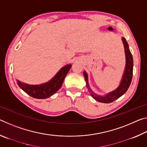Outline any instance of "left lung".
<instances>
[{"label": "left lung", "instance_id": "8db88e82", "mask_svg": "<svg viewBox=\"0 0 147 147\" xmlns=\"http://www.w3.org/2000/svg\"><path fill=\"white\" fill-rule=\"evenodd\" d=\"M123 41L124 44V50H125L126 64L125 71H124V73L123 77V79H122L121 82L120 84V85L118 87V88H117L115 91L111 92V93H108L104 96H98L95 93H94L93 92L91 91V89L89 86L88 74H86L85 71L84 72V76L86 82L87 88L89 89V91H90L91 96H93L96 100L100 102L110 103L112 102L113 101H115L126 93L131 84L133 75V58L132 55H131L130 51V49H129L128 44L127 43V41H126V39L124 38H123Z\"/></svg>", "mask_w": 147, "mask_h": 147}]
</instances>
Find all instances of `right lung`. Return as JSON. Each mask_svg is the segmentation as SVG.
I'll return each instance as SVG.
<instances>
[{"mask_svg": "<svg viewBox=\"0 0 147 147\" xmlns=\"http://www.w3.org/2000/svg\"><path fill=\"white\" fill-rule=\"evenodd\" d=\"M71 67V65H65L51 81L41 85H28L22 83L19 80H17V84L25 93L32 97L38 99L48 98L60 89L64 79Z\"/></svg>", "mask_w": 147, "mask_h": 147, "instance_id": "obj_1", "label": "right lung"}]
</instances>
